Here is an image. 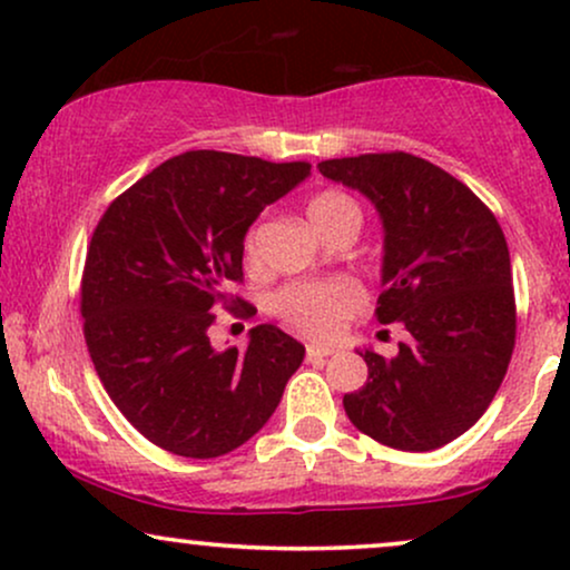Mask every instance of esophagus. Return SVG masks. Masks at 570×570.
Segmentation results:
<instances>
[{
    "mask_svg": "<svg viewBox=\"0 0 570 570\" xmlns=\"http://www.w3.org/2000/svg\"><path fill=\"white\" fill-rule=\"evenodd\" d=\"M335 353V348H330V345H316L311 343L307 345V362H316V358H326Z\"/></svg>",
    "mask_w": 570,
    "mask_h": 570,
    "instance_id": "34e87169",
    "label": "esophagus"
}]
</instances>
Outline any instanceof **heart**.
I'll return each instance as SVG.
<instances>
[{
    "label": "heart",
    "instance_id": "obj_1",
    "mask_svg": "<svg viewBox=\"0 0 570 570\" xmlns=\"http://www.w3.org/2000/svg\"><path fill=\"white\" fill-rule=\"evenodd\" d=\"M351 208H356V203L348 195L326 189V193L313 195L307 203V219L324 235L326 227ZM244 252L248 263H254V257H257L254 233L246 235ZM362 286L351 278L292 281V284H284L278 292H273L271 297V313H276L286 326L303 332L307 337H335L353 313L362 311Z\"/></svg>",
    "mask_w": 570,
    "mask_h": 570
}]
</instances>
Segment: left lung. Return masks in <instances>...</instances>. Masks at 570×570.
Wrapping results in <instances>:
<instances>
[{"label": "left lung", "instance_id": "8db88e82", "mask_svg": "<svg viewBox=\"0 0 570 570\" xmlns=\"http://www.w3.org/2000/svg\"><path fill=\"white\" fill-rule=\"evenodd\" d=\"M318 171L375 206L383 225L375 316L410 332L394 358L358 348L370 375L343 396L345 415L389 448H442L480 421L512 358V263L501 225L463 181L415 155L324 160Z\"/></svg>", "mask_w": 570, "mask_h": 570}]
</instances>
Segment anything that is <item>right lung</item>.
<instances>
[{
  "label": "right lung",
  "instance_id": "1",
  "mask_svg": "<svg viewBox=\"0 0 570 570\" xmlns=\"http://www.w3.org/2000/svg\"><path fill=\"white\" fill-rule=\"evenodd\" d=\"M307 176V163L195 149L141 176L98 222L82 276L85 343L117 410L168 453L240 448L303 364L305 345L278 326H254L246 351H217L208 326L244 278L248 227Z\"/></svg>",
  "mask_w": 570,
  "mask_h": 570
}]
</instances>
